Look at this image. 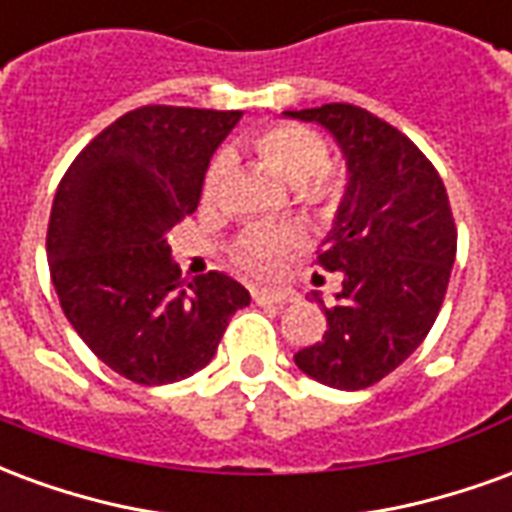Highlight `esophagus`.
I'll return each instance as SVG.
<instances>
[{
	"label": "esophagus",
	"instance_id": "esophagus-1",
	"mask_svg": "<svg viewBox=\"0 0 512 512\" xmlns=\"http://www.w3.org/2000/svg\"><path fill=\"white\" fill-rule=\"evenodd\" d=\"M252 299L257 304H288V301L296 299V293L293 290H255Z\"/></svg>",
	"mask_w": 512,
	"mask_h": 512
}]
</instances>
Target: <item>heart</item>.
I'll return each instance as SVG.
<instances>
[{
  "mask_svg": "<svg viewBox=\"0 0 512 512\" xmlns=\"http://www.w3.org/2000/svg\"><path fill=\"white\" fill-rule=\"evenodd\" d=\"M249 147L257 158L277 172L279 178L293 186L296 200L315 213L329 219L345 194V178L340 169L329 164V147L310 128L296 123H268L249 134ZM233 161L227 153L211 158L202 175V202H216L224 183L230 178ZM304 244L299 224H260L249 227L233 246L235 268L246 277L268 279L277 274L285 257Z\"/></svg>",
  "mask_w": 512,
  "mask_h": 512,
  "instance_id": "heart-1",
  "label": "heart"
}]
</instances>
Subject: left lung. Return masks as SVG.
Wrapping results in <instances>:
<instances>
[{
	"label": "left lung",
	"instance_id": "obj_1",
	"mask_svg": "<svg viewBox=\"0 0 512 512\" xmlns=\"http://www.w3.org/2000/svg\"><path fill=\"white\" fill-rule=\"evenodd\" d=\"M285 115L332 131L348 164V189L318 252V266L343 274V290L323 307V340L293 359L321 384L367 389L417 351L439 315L458 246L450 197L425 153L362 106Z\"/></svg>",
	"mask_w": 512,
	"mask_h": 512
}]
</instances>
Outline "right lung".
Masks as SVG:
<instances>
[{
  "instance_id": "add662e5",
  "label": "right lung",
  "mask_w": 512,
  "mask_h": 512,
  "mask_svg": "<svg viewBox=\"0 0 512 512\" xmlns=\"http://www.w3.org/2000/svg\"><path fill=\"white\" fill-rule=\"evenodd\" d=\"M241 112L139 106L73 158L46 255L60 307L104 365L161 386L208 365L249 290L222 271L180 277L167 233L197 211L213 150Z\"/></svg>"
}]
</instances>
